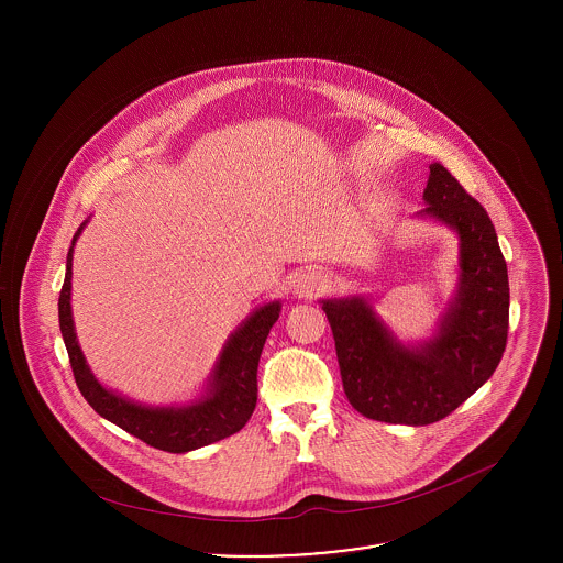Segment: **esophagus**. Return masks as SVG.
Instances as JSON below:
<instances>
[{
	"label": "esophagus",
	"instance_id": "obj_1",
	"mask_svg": "<svg viewBox=\"0 0 563 563\" xmlns=\"http://www.w3.org/2000/svg\"><path fill=\"white\" fill-rule=\"evenodd\" d=\"M327 288V279L319 271H308L303 275H299V279L295 282V295L299 299H314Z\"/></svg>",
	"mask_w": 563,
	"mask_h": 563
}]
</instances>
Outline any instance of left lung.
I'll use <instances>...</instances> for the list:
<instances>
[{"instance_id": "8db88e82", "label": "left lung", "mask_w": 563, "mask_h": 563, "mask_svg": "<svg viewBox=\"0 0 563 563\" xmlns=\"http://www.w3.org/2000/svg\"><path fill=\"white\" fill-rule=\"evenodd\" d=\"M422 214L460 234V292L438 335L405 349L362 299L322 301L342 388L366 418L429 424L446 418L496 371L509 329V279L494 225L482 203L442 166H429Z\"/></svg>"}]
</instances>
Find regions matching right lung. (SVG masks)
I'll use <instances>...</instances> for the list:
<instances>
[{
	"mask_svg": "<svg viewBox=\"0 0 563 563\" xmlns=\"http://www.w3.org/2000/svg\"><path fill=\"white\" fill-rule=\"evenodd\" d=\"M80 232L81 228L74 236V244ZM71 260L74 246L67 255L58 319L76 384L88 405L123 431L168 453L195 451L241 431L257 402V362L271 327L279 319V301L260 308L232 335L219 360L212 390L206 399L184 409H152L108 393L88 371L71 319Z\"/></svg>",
	"mask_w": 563,
	"mask_h": 563,
	"instance_id": "add662e5",
	"label": "right lung"
}]
</instances>
